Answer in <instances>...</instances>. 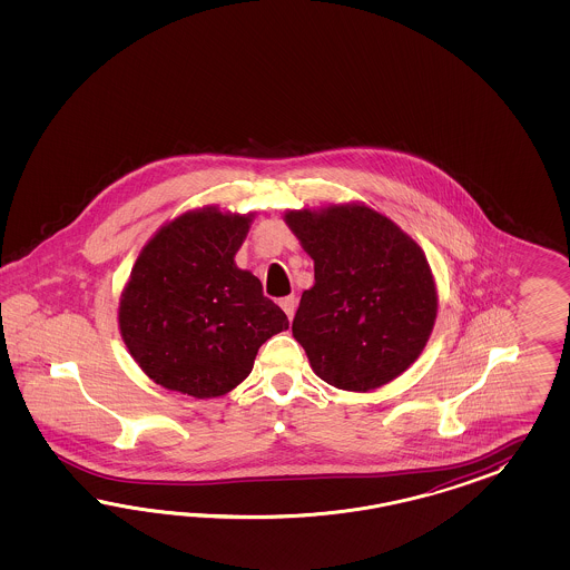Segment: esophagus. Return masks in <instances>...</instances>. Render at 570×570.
Listing matches in <instances>:
<instances>
[{
    "label": "esophagus",
    "instance_id": "esophagus-1",
    "mask_svg": "<svg viewBox=\"0 0 570 570\" xmlns=\"http://www.w3.org/2000/svg\"><path fill=\"white\" fill-rule=\"evenodd\" d=\"M279 307L288 315V320H293L294 311H296V298H294V296H284V298L279 301Z\"/></svg>",
    "mask_w": 570,
    "mask_h": 570
}]
</instances>
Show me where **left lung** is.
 <instances>
[{"instance_id": "obj_1", "label": "left lung", "mask_w": 570, "mask_h": 570, "mask_svg": "<svg viewBox=\"0 0 570 570\" xmlns=\"http://www.w3.org/2000/svg\"><path fill=\"white\" fill-rule=\"evenodd\" d=\"M284 219L315 269L293 322L313 372L355 393L397 379L429 343L436 320L422 248L363 205L288 210Z\"/></svg>"}]
</instances>
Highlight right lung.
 <instances>
[{"label":"right lung","mask_w":570,"mask_h":570,"mask_svg":"<svg viewBox=\"0 0 570 570\" xmlns=\"http://www.w3.org/2000/svg\"><path fill=\"white\" fill-rule=\"evenodd\" d=\"M250 222L215 207L190 210L141 248L119 326L156 384L196 399L225 395L250 374L259 346L288 330L259 277L234 263Z\"/></svg>","instance_id":"add662e5"}]
</instances>
